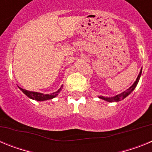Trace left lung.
I'll list each match as a JSON object with an SVG mask.
<instances>
[{
    "label": "left lung",
    "mask_w": 152,
    "mask_h": 152,
    "mask_svg": "<svg viewBox=\"0 0 152 152\" xmlns=\"http://www.w3.org/2000/svg\"><path fill=\"white\" fill-rule=\"evenodd\" d=\"M141 75H142V69H141L140 73H139V76H138V77H137L136 80L134 82V84H132V85L129 88V89H127L126 91H124V92L121 93V94H119L118 95H116V96H112V97H104V96H99V98H100V99H102V100H106V101L107 102H119L120 101V100H123V99L126 98L128 95H129L130 94L134 91V89L136 88L137 84H138V83H139V79H140Z\"/></svg>",
    "instance_id": "1"
}]
</instances>
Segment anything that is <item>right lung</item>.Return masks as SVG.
I'll return each mask as SVG.
<instances>
[{
    "instance_id": "add662e5",
    "label": "right lung",
    "mask_w": 152,
    "mask_h": 152,
    "mask_svg": "<svg viewBox=\"0 0 152 152\" xmlns=\"http://www.w3.org/2000/svg\"><path fill=\"white\" fill-rule=\"evenodd\" d=\"M61 88H62V86L61 87ZM20 88L24 94H26L28 97H29L30 99H33V100H37V101H43V100H47L52 99V98L56 97V96L58 95V93L60 92V91H61V88H60L58 91H57L55 93H52V94H42V93L29 91H26V90L23 89V88Z\"/></svg>"
}]
</instances>
